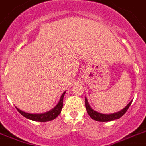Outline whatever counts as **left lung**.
Instances as JSON below:
<instances>
[{"label":"left lung","instance_id":"left-lung-1","mask_svg":"<svg viewBox=\"0 0 146 146\" xmlns=\"http://www.w3.org/2000/svg\"><path fill=\"white\" fill-rule=\"evenodd\" d=\"M132 100L127 105L123 110H120L119 112H117L115 113H112V114H102L100 112H97L95 110H94L91 106L88 104L87 98L85 97V108L87 110L88 114L89 115L90 117L94 119V120L97 121H100V122H106V121H111L116 120L120 118L121 116L125 114L127 110H128V108L131 106Z\"/></svg>","mask_w":146,"mask_h":146}]
</instances>
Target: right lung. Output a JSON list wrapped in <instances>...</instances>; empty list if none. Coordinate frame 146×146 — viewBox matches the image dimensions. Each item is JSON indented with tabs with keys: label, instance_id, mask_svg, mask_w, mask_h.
Wrapping results in <instances>:
<instances>
[{
	"label": "right lung",
	"instance_id": "right-lung-1",
	"mask_svg": "<svg viewBox=\"0 0 146 146\" xmlns=\"http://www.w3.org/2000/svg\"><path fill=\"white\" fill-rule=\"evenodd\" d=\"M65 93H66V92H64L61 94L59 102L58 103L56 106L53 108L52 110H49L48 112H44V113L31 114V113H28V112H24V111H22V110H20L17 107L15 108L17 109L18 112H19L20 114L23 115L24 117H25L26 118L29 119V120L34 121H40V122L49 121L54 120V118H56L61 113L63 107V100H64V96Z\"/></svg>",
	"mask_w": 146,
	"mask_h": 146
}]
</instances>
